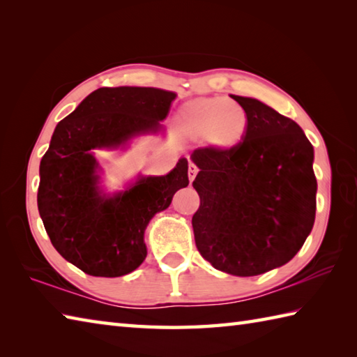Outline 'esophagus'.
Listing matches in <instances>:
<instances>
[{
	"mask_svg": "<svg viewBox=\"0 0 357 357\" xmlns=\"http://www.w3.org/2000/svg\"><path fill=\"white\" fill-rule=\"evenodd\" d=\"M198 172H199V169H198V167H196L193 162L188 164V179H190V184L195 181V178H196V174H198Z\"/></svg>",
	"mask_w": 357,
	"mask_h": 357,
	"instance_id": "34e87169",
	"label": "esophagus"
}]
</instances>
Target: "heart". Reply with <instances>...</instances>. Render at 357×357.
<instances>
[{"instance_id":"b5f03b06","label":"heart","mask_w":357,"mask_h":357,"mask_svg":"<svg viewBox=\"0 0 357 357\" xmlns=\"http://www.w3.org/2000/svg\"><path fill=\"white\" fill-rule=\"evenodd\" d=\"M178 124L187 138L230 150L244 141L248 115L242 105L225 96L196 98L179 109Z\"/></svg>"}]
</instances>
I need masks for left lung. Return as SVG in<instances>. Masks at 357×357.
Returning <instances> with one entry per match:
<instances>
[{"label": "left lung", "mask_w": 357, "mask_h": 357, "mask_svg": "<svg viewBox=\"0 0 357 357\" xmlns=\"http://www.w3.org/2000/svg\"><path fill=\"white\" fill-rule=\"evenodd\" d=\"M248 115L244 141L199 147L192 161L199 208L192 218L204 259L234 276H256L293 259L313 229V146L293 119L231 95Z\"/></svg>", "instance_id": "left-lung-1"}]
</instances>
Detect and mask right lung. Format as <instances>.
I'll return each instance as SVG.
<instances>
[{
    "instance_id": "obj_1",
    "label": "right lung",
    "mask_w": 357,
    "mask_h": 357,
    "mask_svg": "<svg viewBox=\"0 0 357 357\" xmlns=\"http://www.w3.org/2000/svg\"><path fill=\"white\" fill-rule=\"evenodd\" d=\"M174 98L153 87H101L53 132L40 165L38 210L56 252L90 276L118 278L138 268L147 256L144 231L150 219L188 185L183 158L165 176L141 178L107 198L98 190V164L90 150L158 132Z\"/></svg>"
}]
</instances>
